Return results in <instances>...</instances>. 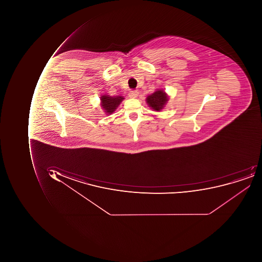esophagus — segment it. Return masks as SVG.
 Wrapping results in <instances>:
<instances>
[{
    "mask_svg": "<svg viewBox=\"0 0 262 262\" xmlns=\"http://www.w3.org/2000/svg\"><path fill=\"white\" fill-rule=\"evenodd\" d=\"M139 96V92L136 91H132L129 93V97L132 98H137Z\"/></svg>",
    "mask_w": 262,
    "mask_h": 262,
    "instance_id": "34e87169",
    "label": "esophagus"
}]
</instances>
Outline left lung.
Masks as SVG:
<instances>
[{"label":"left lung","mask_w":262,"mask_h":262,"mask_svg":"<svg viewBox=\"0 0 262 262\" xmlns=\"http://www.w3.org/2000/svg\"><path fill=\"white\" fill-rule=\"evenodd\" d=\"M168 101V95L164 90H157L146 98V102L149 107L157 112L161 111Z\"/></svg>","instance_id":"1"}]
</instances>
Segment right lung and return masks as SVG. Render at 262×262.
Listing matches in <instances>:
<instances>
[{
  "label": "right lung",
  "mask_w": 262,
  "mask_h": 262,
  "mask_svg": "<svg viewBox=\"0 0 262 262\" xmlns=\"http://www.w3.org/2000/svg\"><path fill=\"white\" fill-rule=\"evenodd\" d=\"M100 98H101V108L107 115L114 113L115 110H117V107L124 99V98L122 96L112 97L106 95V94H104L102 96L100 97Z\"/></svg>",
  "instance_id": "right-lung-1"
}]
</instances>
